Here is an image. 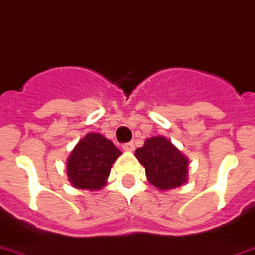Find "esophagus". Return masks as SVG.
<instances>
[{"instance_id": "1", "label": "esophagus", "mask_w": 255, "mask_h": 255, "mask_svg": "<svg viewBox=\"0 0 255 255\" xmlns=\"http://www.w3.org/2000/svg\"><path fill=\"white\" fill-rule=\"evenodd\" d=\"M123 149L126 152H133L134 145L133 142H127V144H123Z\"/></svg>"}]
</instances>
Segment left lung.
<instances>
[{
	"instance_id": "8db88e82",
	"label": "left lung",
	"mask_w": 255,
	"mask_h": 255,
	"mask_svg": "<svg viewBox=\"0 0 255 255\" xmlns=\"http://www.w3.org/2000/svg\"><path fill=\"white\" fill-rule=\"evenodd\" d=\"M134 156L145 167L146 179L160 191L181 187L188 179V158L165 136L146 138Z\"/></svg>"
}]
</instances>
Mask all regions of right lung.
Masks as SVG:
<instances>
[{
  "label": "right lung",
  "mask_w": 255,
  "mask_h": 255,
  "mask_svg": "<svg viewBox=\"0 0 255 255\" xmlns=\"http://www.w3.org/2000/svg\"><path fill=\"white\" fill-rule=\"evenodd\" d=\"M121 154L111 140L98 132H89L68 157V181L78 190H102L107 183L113 163Z\"/></svg>",
  "instance_id": "add662e5"
}]
</instances>
